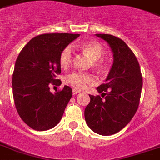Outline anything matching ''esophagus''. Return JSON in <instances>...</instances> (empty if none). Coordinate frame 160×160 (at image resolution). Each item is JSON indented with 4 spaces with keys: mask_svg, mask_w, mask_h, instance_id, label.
<instances>
[{
    "mask_svg": "<svg viewBox=\"0 0 160 160\" xmlns=\"http://www.w3.org/2000/svg\"><path fill=\"white\" fill-rule=\"evenodd\" d=\"M78 93H80V91H78V90L74 89L73 90V95H76Z\"/></svg>",
    "mask_w": 160,
    "mask_h": 160,
    "instance_id": "34e87169",
    "label": "esophagus"
}]
</instances>
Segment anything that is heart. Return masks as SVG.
Here are the masks:
<instances>
[{
    "instance_id": "heart-1",
    "label": "heart",
    "mask_w": 160,
    "mask_h": 160,
    "mask_svg": "<svg viewBox=\"0 0 160 160\" xmlns=\"http://www.w3.org/2000/svg\"><path fill=\"white\" fill-rule=\"evenodd\" d=\"M81 50L86 53L92 61L94 65L98 68H102V65L101 62H97L98 59L102 57L104 53L103 47L98 41H89L86 43L79 45ZM73 59V50L71 47H66L60 53L59 57V63L62 68H67L71 64ZM65 83L68 84L73 88L77 90H84L86 87V85H91L95 82L93 76L89 74L80 73V72H74L68 74L64 79Z\"/></svg>"
}]
</instances>
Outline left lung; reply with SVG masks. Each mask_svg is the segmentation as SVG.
<instances>
[{
  "instance_id": "obj_1",
  "label": "left lung",
  "mask_w": 160,
  "mask_h": 160,
  "mask_svg": "<svg viewBox=\"0 0 160 160\" xmlns=\"http://www.w3.org/2000/svg\"><path fill=\"white\" fill-rule=\"evenodd\" d=\"M106 41L113 52V62L105 80L98 86L101 96L89 95L85 109L89 128L102 136L121 131L137 112L142 87L140 66L135 54L121 39L108 34H96Z\"/></svg>"
}]
</instances>
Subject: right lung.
Returning <instances> with one entry per match:
<instances>
[{
  "label": "right lung",
  "mask_w": 160,
  "mask_h": 160,
  "mask_svg": "<svg viewBox=\"0 0 160 160\" xmlns=\"http://www.w3.org/2000/svg\"><path fill=\"white\" fill-rule=\"evenodd\" d=\"M80 35L44 34L31 39L18 57L12 74V93L17 111L23 122L35 131L55 127L62 119L72 97L64 86L52 93L50 85H59L60 53Z\"/></svg>",
  "instance_id": "1"
}]
</instances>
